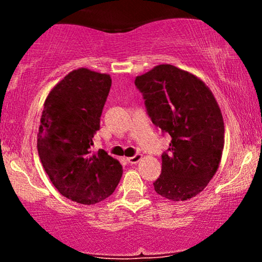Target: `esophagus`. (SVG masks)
<instances>
[{
    "instance_id": "34e87169",
    "label": "esophagus",
    "mask_w": 262,
    "mask_h": 262,
    "mask_svg": "<svg viewBox=\"0 0 262 262\" xmlns=\"http://www.w3.org/2000/svg\"><path fill=\"white\" fill-rule=\"evenodd\" d=\"M127 160H128L129 164H137V162H139L141 160V155L137 154V155L132 156V158H128Z\"/></svg>"
}]
</instances>
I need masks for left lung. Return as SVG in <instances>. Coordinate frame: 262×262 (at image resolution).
Returning <instances> with one entry per match:
<instances>
[{
	"label": "left lung",
	"instance_id": "obj_1",
	"mask_svg": "<svg viewBox=\"0 0 262 262\" xmlns=\"http://www.w3.org/2000/svg\"><path fill=\"white\" fill-rule=\"evenodd\" d=\"M148 114L172 138L162 155L156 193L187 201L206 188L217 172L224 149V122L214 95L196 75L161 64L137 76Z\"/></svg>",
	"mask_w": 262,
	"mask_h": 262
}]
</instances>
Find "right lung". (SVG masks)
I'll return each mask as SVG.
<instances>
[{"label": "right lung", "mask_w": 262, "mask_h": 262, "mask_svg": "<svg viewBox=\"0 0 262 262\" xmlns=\"http://www.w3.org/2000/svg\"><path fill=\"white\" fill-rule=\"evenodd\" d=\"M111 85L108 74L81 68L59 81L44 102L37 138L41 165L60 193L81 204L110 197L123 173L118 160L91 150Z\"/></svg>", "instance_id": "1"}]
</instances>
